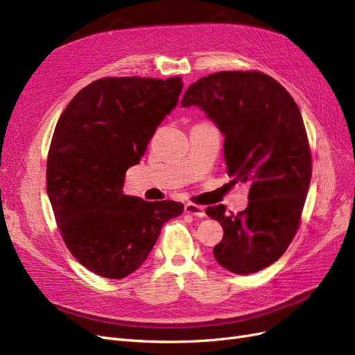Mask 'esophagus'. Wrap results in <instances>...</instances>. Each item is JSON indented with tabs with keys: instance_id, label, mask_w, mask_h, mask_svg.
Wrapping results in <instances>:
<instances>
[{
	"instance_id": "1",
	"label": "esophagus",
	"mask_w": 355,
	"mask_h": 355,
	"mask_svg": "<svg viewBox=\"0 0 355 355\" xmlns=\"http://www.w3.org/2000/svg\"><path fill=\"white\" fill-rule=\"evenodd\" d=\"M185 213L192 214V216H196V218H204V216H206V211H204V207L197 206V204H192V202L185 204Z\"/></svg>"
}]
</instances>
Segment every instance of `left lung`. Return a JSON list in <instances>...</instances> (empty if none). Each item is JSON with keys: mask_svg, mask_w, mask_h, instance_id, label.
I'll return each instance as SVG.
<instances>
[{"mask_svg": "<svg viewBox=\"0 0 355 355\" xmlns=\"http://www.w3.org/2000/svg\"><path fill=\"white\" fill-rule=\"evenodd\" d=\"M180 105L198 106L225 136L232 182L249 185V204L227 214L206 213L223 228L214 259L234 274H253L287 250L299 228L311 182V153L302 115L280 83L257 71H222L191 84Z\"/></svg>", "mask_w": 355, "mask_h": 355, "instance_id": "obj_1", "label": "left lung"}]
</instances>
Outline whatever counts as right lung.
<instances>
[{"instance_id": "right-lung-1", "label": "right lung", "mask_w": 355, "mask_h": 355, "mask_svg": "<svg viewBox=\"0 0 355 355\" xmlns=\"http://www.w3.org/2000/svg\"><path fill=\"white\" fill-rule=\"evenodd\" d=\"M184 83L110 77L80 90L62 112L47 158V196L62 239L92 272L120 280L153 250L176 201L123 194L125 171L179 101Z\"/></svg>"}]
</instances>
